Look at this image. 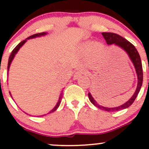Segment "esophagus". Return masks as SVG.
I'll return each mask as SVG.
<instances>
[{"label":"esophagus","instance_id":"34e87169","mask_svg":"<svg viewBox=\"0 0 149 149\" xmlns=\"http://www.w3.org/2000/svg\"><path fill=\"white\" fill-rule=\"evenodd\" d=\"M87 73H87L86 70H85L83 69H80L78 70V71H77L76 73H75L73 78H74V79H78V78H79V77L81 76L82 75L87 74Z\"/></svg>","mask_w":149,"mask_h":149}]
</instances>
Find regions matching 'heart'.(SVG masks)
<instances>
[{
    "label": "heart",
    "mask_w": 149,
    "mask_h": 149,
    "mask_svg": "<svg viewBox=\"0 0 149 149\" xmlns=\"http://www.w3.org/2000/svg\"><path fill=\"white\" fill-rule=\"evenodd\" d=\"M104 45L100 42H95L92 43L91 42H86L80 46V51L84 54H88L91 52L92 55L95 58L100 57L104 50Z\"/></svg>",
    "instance_id": "obj_1"
}]
</instances>
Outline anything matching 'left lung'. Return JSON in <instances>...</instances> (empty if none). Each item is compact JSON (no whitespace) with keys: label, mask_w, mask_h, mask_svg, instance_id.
<instances>
[{"label":"left lung","mask_w":149,"mask_h":149,"mask_svg":"<svg viewBox=\"0 0 149 149\" xmlns=\"http://www.w3.org/2000/svg\"><path fill=\"white\" fill-rule=\"evenodd\" d=\"M102 36H103V37L104 38V39L106 40V41H107V43L108 45H112V44H114V45L121 47V48L124 49V50L127 52L129 57L130 58L132 62L134 64L135 70H136V75H137V87H136V91H135L134 94L127 102H125L124 104H122V105L119 106V107H118L108 108L99 105L96 101L94 100V98L92 97L90 92L88 93L89 100H90V102H92V104H93L96 107L99 108V109H102V110L103 111H117L123 110V109H127V108L130 107L133 102H134L136 97H137L138 94H139L140 90H141V85H142L143 83L142 64H141V58H140L139 52H138V51L136 50V48H135L134 46L130 42H129L127 40H126L125 38L120 36L114 33L103 32V33H102Z\"/></svg>","instance_id":"8db88e82"}]
</instances>
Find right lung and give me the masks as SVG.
I'll use <instances>...</instances> for the list:
<instances>
[{"instance_id": "right-lung-1", "label": "right lung", "mask_w": 149, "mask_h": 149, "mask_svg": "<svg viewBox=\"0 0 149 149\" xmlns=\"http://www.w3.org/2000/svg\"><path fill=\"white\" fill-rule=\"evenodd\" d=\"M46 34H47V33H46V32H42V33H38L33 34V35L31 36H29V37L27 38H26V39H25L24 40H23V41H22L21 42H19V43L18 45H17L16 47H15V49H13V52H12V53H11V54H10V57H9V59H8V71H9L10 66V64H11V62H12V61H13V59H14V57H15V54H17V52H18V50H19V49H20V47H21L26 42V40H29V39H30V38H33L40 37V36H45V35H46ZM9 93H10V96H11V97H12V95H11V93H10V92H9ZM62 97H63V90H61V94H60V96H59V101H58L57 104H56V106H55V107H54V109H53L52 110H51L50 111H49V112L48 113H50L54 112V111L57 110V109H58V107H59V105H60V103H61V99H62ZM41 116H40V117H41Z\"/></svg>"}]
</instances>
